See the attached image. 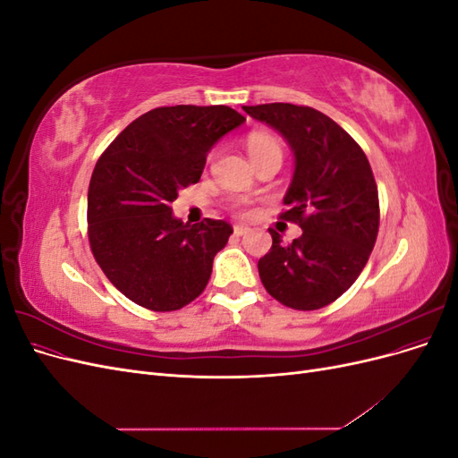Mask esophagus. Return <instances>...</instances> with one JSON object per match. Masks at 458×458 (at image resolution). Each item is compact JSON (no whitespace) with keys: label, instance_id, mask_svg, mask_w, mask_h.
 Masks as SVG:
<instances>
[{"label":"esophagus","instance_id":"34e87169","mask_svg":"<svg viewBox=\"0 0 458 458\" xmlns=\"http://www.w3.org/2000/svg\"><path fill=\"white\" fill-rule=\"evenodd\" d=\"M233 233H234V237H244V234H248V233H250V229H248V227H244V225H234Z\"/></svg>","mask_w":458,"mask_h":458}]
</instances>
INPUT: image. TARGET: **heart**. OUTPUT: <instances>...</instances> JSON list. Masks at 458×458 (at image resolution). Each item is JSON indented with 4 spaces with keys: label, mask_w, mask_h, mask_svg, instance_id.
Here are the masks:
<instances>
[{
    "label": "heart",
    "mask_w": 458,
    "mask_h": 458,
    "mask_svg": "<svg viewBox=\"0 0 458 458\" xmlns=\"http://www.w3.org/2000/svg\"><path fill=\"white\" fill-rule=\"evenodd\" d=\"M246 148H248V155H250V158H256V157L263 155V152L281 150V145H279V141H276L275 137H271V135H266V133H252L250 137H248Z\"/></svg>",
    "instance_id": "heart-1"
}]
</instances>
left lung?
I'll return each instance as SVG.
<instances>
[{
    "instance_id": "obj_1",
    "label": "left lung",
    "mask_w": 458,
    "mask_h": 458,
    "mask_svg": "<svg viewBox=\"0 0 458 458\" xmlns=\"http://www.w3.org/2000/svg\"><path fill=\"white\" fill-rule=\"evenodd\" d=\"M242 110L293 148L294 174L281 217L303 231L286 246L269 229L273 246L258 261L259 279L288 308H325L355 283L377 242L380 208L370 164L350 133L315 108L269 103Z\"/></svg>"
}]
</instances>
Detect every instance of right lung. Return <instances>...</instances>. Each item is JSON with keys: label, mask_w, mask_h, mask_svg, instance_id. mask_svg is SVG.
Segmentation results:
<instances>
[{"label": "right lung", "mask_w": 458, "mask_h": 458, "mask_svg": "<svg viewBox=\"0 0 458 458\" xmlns=\"http://www.w3.org/2000/svg\"><path fill=\"white\" fill-rule=\"evenodd\" d=\"M244 122L225 105L160 106L133 120L97 160L88 191L91 252L137 306L182 310L210 281L233 227L224 219L183 224L172 202L199 182L210 148Z\"/></svg>", "instance_id": "add662e5"}]
</instances>
